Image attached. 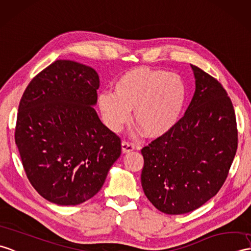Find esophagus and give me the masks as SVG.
<instances>
[{"instance_id": "1", "label": "esophagus", "mask_w": 251, "mask_h": 251, "mask_svg": "<svg viewBox=\"0 0 251 251\" xmlns=\"http://www.w3.org/2000/svg\"><path fill=\"white\" fill-rule=\"evenodd\" d=\"M133 150H135V145H133L132 143L127 142V141L122 142V152L123 153H129Z\"/></svg>"}]
</instances>
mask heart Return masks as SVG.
<instances>
[{
  "label": "heart",
  "instance_id": "b5f03b06",
  "mask_svg": "<svg viewBox=\"0 0 251 251\" xmlns=\"http://www.w3.org/2000/svg\"><path fill=\"white\" fill-rule=\"evenodd\" d=\"M187 96L184 80L174 73L140 66L122 74L113 94L101 93L97 102L104 124L118 132L132 120L144 136L158 138L176 125Z\"/></svg>",
  "mask_w": 251,
  "mask_h": 251
}]
</instances>
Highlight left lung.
I'll return each instance as SVG.
<instances>
[{"label": "left lung", "mask_w": 251, "mask_h": 251, "mask_svg": "<svg viewBox=\"0 0 251 251\" xmlns=\"http://www.w3.org/2000/svg\"><path fill=\"white\" fill-rule=\"evenodd\" d=\"M196 91L184 116L166 135L141 150V184L160 212L195 211L217 194L237 150L234 109L224 86L190 65Z\"/></svg>", "instance_id": "1"}]
</instances>
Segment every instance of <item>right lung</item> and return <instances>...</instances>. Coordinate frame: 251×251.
<instances>
[{
  "instance_id": "right-lung-1",
  "label": "right lung",
  "mask_w": 251,
  "mask_h": 251,
  "mask_svg": "<svg viewBox=\"0 0 251 251\" xmlns=\"http://www.w3.org/2000/svg\"><path fill=\"white\" fill-rule=\"evenodd\" d=\"M98 87L92 67L57 60L22 95L15 131L22 166L38 194L55 204L94 197L121 155V139L94 109Z\"/></svg>"
}]
</instances>
